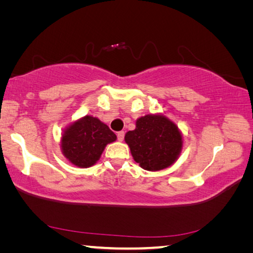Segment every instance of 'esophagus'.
<instances>
[{"label": "esophagus", "instance_id": "obj_1", "mask_svg": "<svg viewBox=\"0 0 253 253\" xmlns=\"http://www.w3.org/2000/svg\"><path fill=\"white\" fill-rule=\"evenodd\" d=\"M124 137H125V131H118L117 132V138H118V140H123L124 139Z\"/></svg>", "mask_w": 253, "mask_h": 253}]
</instances>
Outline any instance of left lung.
<instances>
[{
    "mask_svg": "<svg viewBox=\"0 0 253 253\" xmlns=\"http://www.w3.org/2000/svg\"><path fill=\"white\" fill-rule=\"evenodd\" d=\"M136 163L146 170H161L177 160L183 140L177 126L162 115L137 119L136 128L125 135Z\"/></svg>",
    "mask_w": 253,
    "mask_h": 253,
    "instance_id": "1",
    "label": "left lung"
}]
</instances>
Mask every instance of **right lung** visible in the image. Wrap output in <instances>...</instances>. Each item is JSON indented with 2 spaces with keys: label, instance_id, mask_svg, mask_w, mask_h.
Listing matches in <instances>:
<instances>
[{
  "label": "right lung",
  "instance_id": "1",
  "mask_svg": "<svg viewBox=\"0 0 253 253\" xmlns=\"http://www.w3.org/2000/svg\"><path fill=\"white\" fill-rule=\"evenodd\" d=\"M116 135L106 124L92 116H84L67 128L61 138L63 155L78 168H90L99 160L107 144Z\"/></svg>",
  "mask_w": 253,
  "mask_h": 253
}]
</instances>
